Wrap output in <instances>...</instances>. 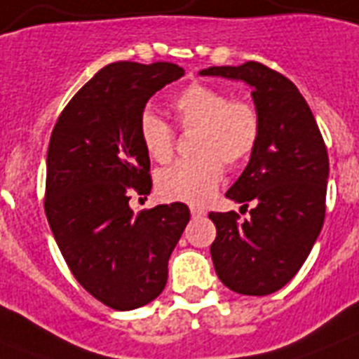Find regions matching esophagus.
Returning a JSON list of instances; mask_svg holds the SVG:
<instances>
[{
	"instance_id": "esophagus-1",
	"label": "esophagus",
	"mask_w": 359,
	"mask_h": 359,
	"mask_svg": "<svg viewBox=\"0 0 359 359\" xmlns=\"http://www.w3.org/2000/svg\"><path fill=\"white\" fill-rule=\"evenodd\" d=\"M190 212H191V218H201V216H205V210L199 207H191Z\"/></svg>"
}]
</instances>
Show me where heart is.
<instances>
[{"mask_svg": "<svg viewBox=\"0 0 359 359\" xmlns=\"http://www.w3.org/2000/svg\"><path fill=\"white\" fill-rule=\"evenodd\" d=\"M173 108L184 128H197L194 152L197 156L162 169L156 188L171 201L205 203L224 177V165H236L250 156L259 140V117L244 100H231L216 87L194 83L175 98ZM141 141L152 160L165 163L175 152L171 124L154 114L140 123Z\"/></svg>", "mask_w": 359, "mask_h": 359, "instance_id": "heart-1", "label": "heart"}]
</instances>
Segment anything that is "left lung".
Wrapping results in <instances>:
<instances>
[{
  "label": "left lung",
  "instance_id": "8db88e82",
  "mask_svg": "<svg viewBox=\"0 0 359 359\" xmlns=\"http://www.w3.org/2000/svg\"><path fill=\"white\" fill-rule=\"evenodd\" d=\"M199 74L248 83L259 117L250 162L225 194L240 208L251 203L250 219L238 224L236 212L208 214L216 225L214 270L238 294H272L294 278L323 229L326 145L306 98L276 70L248 61Z\"/></svg>",
  "mask_w": 359,
  "mask_h": 359
}]
</instances>
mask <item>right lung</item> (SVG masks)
Listing matches in <instances>:
<instances>
[{
	"instance_id": "1",
	"label": "right lung",
	"mask_w": 359,
	"mask_h": 359,
	"mask_svg": "<svg viewBox=\"0 0 359 359\" xmlns=\"http://www.w3.org/2000/svg\"><path fill=\"white\" fill-rule=\"evenodd\" d=\"M184 76L175 63L100 69L53 126L46 158L48 224L78 283L117 311L147 306L168 283V262L190 222L184 203L137 216L132 191L152 188L140 123L149 98Z\"/></svg>"
}]
</instances>
